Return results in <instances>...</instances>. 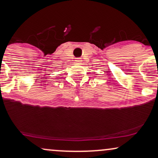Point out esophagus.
Returning a JSON list of instances; mask_svg holds the SVG:
<instances>
[{"label": "esophagus", "mask_w": 158, "mask_h": 158, "mask_svg": "<svg viewBox=\"0 0 158 158\" xmlns=\"http://www.w3.org/2000/svg\"><path fill=\"white\" fill-rule=\"evenodd\" d=\"M75 61L76 62V63H81V62H82V59H81V58H76Z\"/></svg>", "instance_id": "esophagus-1"}]
</instances>
